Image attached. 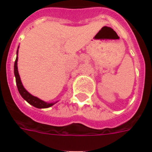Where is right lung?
<instances>
[{
    "label": "right lung",
    "instance_id": "add662e5",
    "mask_svg": "<svg viewBox=\"0 0 152 152\" xmlns=\"http://www.w3.org/2000/svg\"><path fill=\"white\" fill-rule=\"evenodd\" d=\"M18 50H17V57H16V59L15 62V66H14V72H15V79H16V85H17V88L20 95L22 96V98L26 100L27 102L31 104V106H33L37 108H48L52 107L53 104H55L57 102H45L43 100H41L37 97H35V96L31 95V94L28 92L26 89H25L23 84H22L21 79H20V76L18 74Z\"/></svg>",
    "mask_w": 152,
    "mask_h": 152
}]
</instances>
